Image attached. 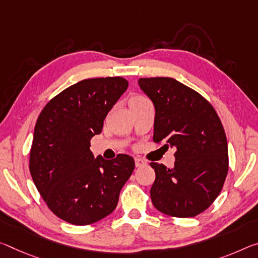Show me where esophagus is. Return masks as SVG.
Listing matches in <instances>:
<instances>
[{"instance_id": "esophagus-1", "label": "esophagus", "mask_w": 258, "mask_h": 258, "mask_svg": "<svg viewBox=\"0 0 258 258\" xmlns=\"http://www.w3.org/2000/svg\"><path fill=\"white\" fill-rule=\"evenodd\" d=\"M134 162H136V166L137 167L142 166V165L146 164V161H144V159H141V158H136V159H134Z\"/></svg>"}]
</instances>
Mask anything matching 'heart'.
Instances as JSON below:
<instances>
[{
  "label": "heart",
  "instance_id": "obj_1",
  "mask_svg": "<svg viewBox=\"0 0 258 258\" xmlns=\"http://www.w3.org/2000/svg\"><path fill=\"white\" fill-rule=\"evenodd\" d=\"M140 99H145V97H142V96H139V95H136V96H133L132 99H131V100H140Z\"/></svg>",
  "mask_w": 258,
  "mask_h": 258
}]
</instances>
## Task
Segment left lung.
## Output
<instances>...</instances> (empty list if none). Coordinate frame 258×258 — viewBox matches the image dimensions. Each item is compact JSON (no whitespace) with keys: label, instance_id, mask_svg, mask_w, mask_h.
Wrapping results in <instances>:
<instances>
[{"label":"left lung","instance_id":"obj_1","mask_svg":"<svg viewBox=\"0 0 258 258\" xmlns=\"http://www.w3.org/2000/svg\"><path fill=\"white\" fill-rule=\"evenodd\" d=\"M139 86L156 110L154 142L177 148L172 169L150 163L156 174L151 202L172 217H195L217 199L227 175L222 121L209 101L172 78H140Z\"/></svg>","mask_w":258,"mask_h":258}]
</instances>
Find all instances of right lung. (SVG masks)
Listing matches in <instances>:
<instances>
[{
  "label": "right lung",
  "instance_id": "1",
  "mask_svg": "<svg viewBox=\"0 0 258 258\" xmlns=\"http://www.w3.org/2000/svg\"><path fill=\"white\" fill-rule=\"evenodd\" d=\"M128 87L121 77L85 79L44 105L34 128L30 172L40 195L57 217L89 225L114 210L134 170V159L94 158L91 140Z\"/></svg>",
  "mask_w": 258,
  "mask_h": 258
}]
</instances>
